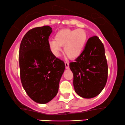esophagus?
<instances>
[{
    "instance_id": "obj_1",
    "label": "esophagus",
    "mask_w": 125,
    "mask_h": 125,
    "mask_svg": "<svg viewBox=\"0 0 125 125\" xmlns=\"http://www.w3.org/2000/svg\"><path fill=\"white\" fill-rule=\"evenodd\" d=\"M65 68H66V69H69V68H70V64H69V62H65Z\"/></svg>"
}]
</instances>
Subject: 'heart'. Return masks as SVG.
<instances>
[{
    "label": "heart",
    "mask_w": 125,
    "mask_h": 125,
    "mask_svg": "<svg viewBox=\"0 0 125 125\" xmlns=\"http://www.w3.org/2000/svg\"><path fill=\"white\" fill-rule=\"evenodd\" d=\"M87 34L83 29H62L55 35L54 40L49 42V46L55 56H59L61 46H64L65 54L71 59L80 56L85 47Z\"/></svg>",
    "instance_id": "b5f03b06"
}]
</instances>
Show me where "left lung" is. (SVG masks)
<instances>
[{"mask_svg": "<svg viewBox=\"0 0 125 125\" xmlns=\"http://www.w3.org/2000/svg\"><path fill=\"white\" fill-rule=\"evenodd\" d=\"M73 85L75 93L83 98L91 99L99 95L108 79V64L104 45L97 36L87 41L82 53L71 62Z\"/></svg>", "mask_w": 125, "mask_h": 125, "instance_id": "8db88e82", "label": "left lung"}]
</instances>
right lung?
Instances as JSON below:
<instances>
[{"label":"right lung","instance_id":"obj_1","mask_svg":"<svg viewBox=\"0 0 125 125\" xmlns=\"http://www.w3.org/2000/svg\"><path fill=\"white\" fill-rule=\"evenodd\" d=\"M49 26L36 27L28 31L19 49L20 74L23 89L28 96L40 104H45L57 95L65 63L51 52Z\"/></svg>","mask_w":125,"mask_h":125}]
</instances>
